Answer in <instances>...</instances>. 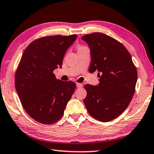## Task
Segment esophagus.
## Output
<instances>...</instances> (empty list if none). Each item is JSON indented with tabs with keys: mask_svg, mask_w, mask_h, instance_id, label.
Masks as SVG:
<instances>
[{
	"mask_svg": "<svg viewBox=\"0 0 154 154\" xmlns=\"http://www.w3.org/2000/svg\"><path fill=\"white\" fill-rule=\"evenodd\" d=\"M76 87L78 88H81L83 87V85L81 84V83H76Z\"/></svg>",
	"mask_w": 154,
	"mask_h": 154,
	"instance_id": "1",
	"label": "esophagus"
}]
</instances>
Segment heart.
<instances>
[{
	"instance_id": "heart-1",
	"label": "heart",
	"mask_w": 154,
	"mask_h": 154,
	"mask_svg": "<svg viewBox=\"0 0 154 154\" xmlns=\"http://www.w3.org/2000/svg\"><path fill=\"white\" fill-rule=\"evenodd\" d=\"M85 47H82V46H79V50H80V49H81V48H85Z\"/></svg>"
}]
</instances>
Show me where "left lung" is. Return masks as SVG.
Listing matches in <instances>:
<instances>
[{
	"label": "left lung",
	"instance_id": "1",
	"mask_svg": "<svg viewBox=\"0 0 154 154\" xmlns=\"http://www.w3.org/2000/svg\"><path fill=\"white\" fill-rule=\"evenodd\" d=\"M90 48L89 72H98L99 84L86 85L83 100L88 113L101 122H109L127 108L135 91L136 67L122 44L107 35L95 32L82 37Z\"/></svg>",
	"mask_w": 154,
	"mask_h": 154
}]
</instances>
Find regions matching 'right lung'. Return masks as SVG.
I'll use <instances>...</instances> for the list:
<instances>
[{
  "instance_id": "obj_1",
  "label": "right lung",
  "mask_w": 154,
  "mask_h": 154,
  "mask_svg": "<svg viewBox=\"0 0 154 154\" xmlns=\"http://www.w3.org/2000/svg\"><path fill=\"white\" fill-rule=\"evenodd\" d=\"M76 38V34L40 38L21 56L15 89L24 109L37 122L51 125L58 121L74 92V82L57 80L53 72L61 68L65 53Z\"/></svg>"
}]
</instances>
